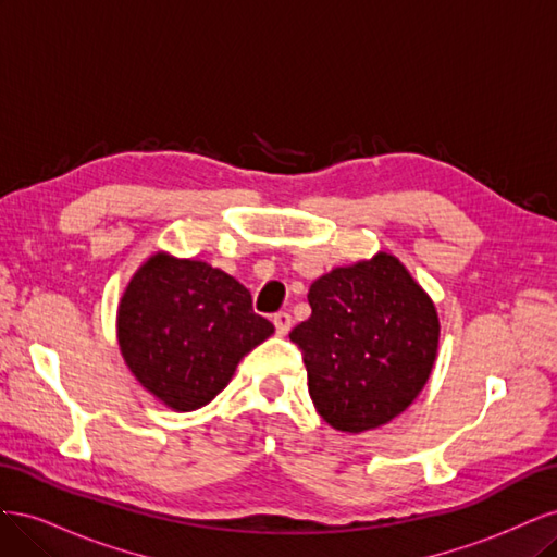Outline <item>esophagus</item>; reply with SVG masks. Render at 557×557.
Masks as SVG:
<instances>
[{
  "instance_id": "1",
  "label": "esophagus",
  "mask_w": 557,
  "mask_h": 557,
  "mask_svg": "<svg viewBox=\"0 0 557 557\" xmlns=\"http://www.w3.org/2000/svg\"><path fill=\"white\" fill-rule=\"evenodd\" d=\"M274 327H276V334L278 336H285L290 332V327H293V318H290V313H285V311H278V313H274Z\"/></svg>"
}]
</instances>
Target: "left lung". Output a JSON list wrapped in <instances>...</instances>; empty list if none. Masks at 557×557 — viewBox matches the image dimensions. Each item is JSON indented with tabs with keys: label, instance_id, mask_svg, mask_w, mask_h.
<instances>
[{
	"label": "left lung",
	"instance_id": "8db88e82",
	"mask_svg": "<svg viewBox=\"0 0 557 557\" xmlns=\"http://www.w3.org/2000/svg\"><path fill=\"white\" fill-rule=\"evenodd\" d=\"M311 315L290 332L315 411L334 430L391 423L428 383L440 318L395 256L336 267L309 288Z\"/></svg>",
	"mask_w": 557,
	"mask_h": 557
}]
</instances>
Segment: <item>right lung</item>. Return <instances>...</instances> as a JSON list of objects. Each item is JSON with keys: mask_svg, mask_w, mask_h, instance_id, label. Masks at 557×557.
Returning <instances> with one entry per match:
<instances>
[{"mask_svg": "<svg viewBox=\"0 0 557 557\" xmlns=\"http://www.w3.org/2000/svg\"><path fill=\"white\" fill-rule=\"evenodd\" d=\"M272 334L237 278L166 252L137 269L117 307V346L129 372L174 411L209 404Z\"/></svg>", "mask_w": 557, "mask_h": 557, "instance_id": "1", "label": "right lung"}]
</instances>
